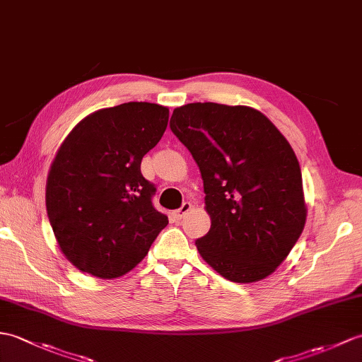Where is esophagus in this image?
Returning a JSON list of instances; mask_svg holds the SVG:
<instances>
[{"label": "esophagus", "mask_w": 362, "mask_h": 362, "mask_svg": "<svg viewBox=\"0 0 362 362\" xmlns=\"http://www.w3.org/2000/svg\"><path fill=\"white\" fill-rule=\"evenodd\" d=\"M191 208H192V205L189 204V202H183V205L177 209V211H174V216H175V219H182V217H185L188 214V211H191Z\"/></svg>", "instance_id": "esophagus-1"}]
</instances>
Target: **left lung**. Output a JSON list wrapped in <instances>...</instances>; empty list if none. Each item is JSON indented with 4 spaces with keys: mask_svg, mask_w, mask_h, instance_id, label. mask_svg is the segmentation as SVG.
Masks as SVG:
<instances>
[{
    "mask_svg": "<svg viewBox=\"0 0 362 362\" xmlns=\"http://www.w3.org/2000/svg\"><path fill=\"white\" fill-rule=\"evenodd\" d=\"M170 126L204 180L211 228L196 240L200 256L228 281L265 279L287 259L305 226L295 151L250 106L188 103L174 109Z\"/></svg>",
    "mask_w": 362,
    "mask_h": 362,
    "instance_id": "1",
    "label": "left lung"
}]
</instances>
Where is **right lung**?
<instances>
[{"label": "right lung", "mask_w": 362, "mask_h": 362, "mask_svg": "<svg viewBox=\"0 0 362 362\" xmlns=\"http://www.w3.org/2000/svg\"><path fill=\"white\" fill-rule=\"evenodd\" d=\"M168 119L170 109L156 103L105 107L75 124L58 148L46 182L47 217L62 253L83 273L126 274L168 225L140 171Z\"/></svg>", "instance_id": "add662e5"}]
</instances>
